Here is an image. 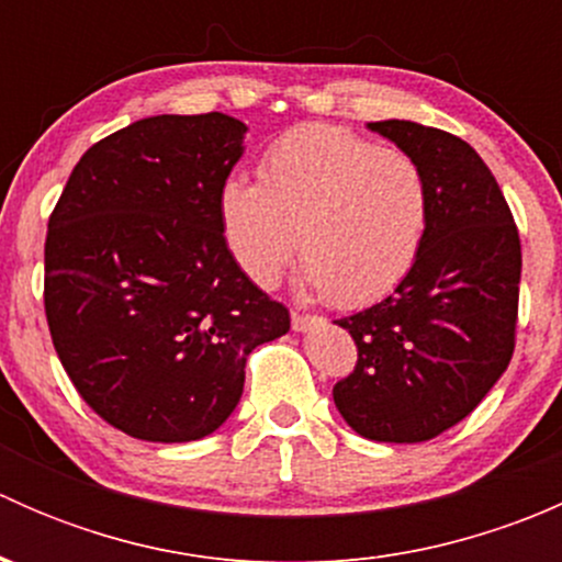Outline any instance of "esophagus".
<instances>
[{
	"label": "esophagus",
	"mask_w": 562,
	"mask_h": 562,
	"mask_svg": "<svg viewBox=\"0 0 562 562\" xmlns=\"http://www.w3.org/2000/svg\"><path fill=\"white\" fill-rule=\"evenodd\" d=\"M317 323H323V317H317V315H304V313H293V315H291L293 331H310V328L317 326Z\"/></svg>",
	"instance_id": "obj_1"
}]
</instances>
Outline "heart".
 <instances>
[{"label":"heart","mask_w":562,"mask_h":562,"mask_svg":"<svg viewBox=\"0 0 562 562\" xmlns=\"http://www.w3.org/2000/svg\"><path fill=\"white\" fill-rule=\"evenodd\" d=\"M217 214L225 245L255 285H277L299 245L315 293L364 307L411 274L429 190L405 151L337 124H302L263 151L258 184L245 176L223 181Z\"/></svg>","instance_id":"heart-1"}]
</instances>
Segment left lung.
Listing matches in <instances>:
<instances>
[{"instance_id": "1", "label": "left lung", "mask_w": 562, "mask_h": 562, "mask_svg": "<svg viewBox=\"0 0 562 562\" xmlns=\"http://www.w3.org/2000/svg\"><path fill=\"white\" fill-rule=\"evenodd\" d=\"M418 162L429 220L411 274L370 310L334 321L359 348L334 386L350 429L422 443L473 413L514 353L522 249L512 209L470 144L438 127L370 122Z\"/></svg>"}]
</instances>
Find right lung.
Wrapping results in <instances>:
<instances>
[{"label": "right lung", "mask_w": 562, "mask_h": 562, "mask_svg": "<svg viewBox=\"0 0 562 562\" xmlns=\"http://www.w3.org/2000/svg\"><path fill=\"white\" fill-rule=\"evenodd\" d=\"M245 135L217 111L138 119L78 160L48 220L50 339L83 402L130 438L212 435L239 405L247 356L291 328L220 231Z\"/></svg>", "instance_id": "add662e5"}]
</instances>
